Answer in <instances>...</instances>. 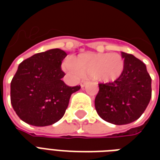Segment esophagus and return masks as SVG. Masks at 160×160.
I'll list each match as a JSON object with an SVG mask.
<instances>
[{
	"label": "esophagus",
	"instance_id": "obj_1",
	"mask_svg": "<svg viewBox=\"0 0 160 160\" xmlns=\"http://www.w3.org/2000/svg\"><path fill=\"white\" fill-rule=\"evenodd\" d=\"M87 83V80H81L80 81V87H84Z\"/></svg>",
	"mask_w": 160,
	"mask_h": 160
}]
</instances>
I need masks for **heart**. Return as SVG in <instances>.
I'll use <instances>...</instances> for the list:
<instances>
[{"mask_svg": "<svg viewBox=\"0 0 160 160\" xmlns=\"http://www.w3.org/2000/svg\"><path fill=\"white\" fill-rule=\"evenodd\" d=\"M124 60L118 53H87L72 60L67 68L76 76L94 77L101 82L118 80L124 70Z\"/></svg>", "mask_w": 160, "mask_h": 160, "instance_id": "obj_1", "label": "heart"}]
</instances>
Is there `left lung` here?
Here are the masks:
<instances>
[{"instance_id": "1", "label": "left lung", "mask_w": 160, "mask_h": 160, "mask_svg": "<svg viewBox=\"0 0 160 160\" xmlns=\"http://www.w3.org/2000/svg\"><path fill=\"white\" fill-rule=\"evenodd\" d=\"M122 74L114 82L99 84L95 108L102 119L115 125L136 121L143 114L152 97V79L147 67L135 56L122 52Z\"/></svg>"}]
</instances>
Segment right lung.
Listing matches in <instances>:
<instances>
[{"mask_svg": "<svg viewBox=\"0 0 160 160\" xmlns=\"http://www.w3.org/2000/svg\"><path fill=\"white\" fill-rule=\"evenodd\" d=\"M67 53L51 49L23 61L11 81V104L26 123L44 127L56 123L65 114L71 95L80 86L68 87L61 69Z\"/></svg>", "mask_w": 160, "mask_h": 160, "instance_id": "add662e5", "label": "right lung"}]
</instances>
